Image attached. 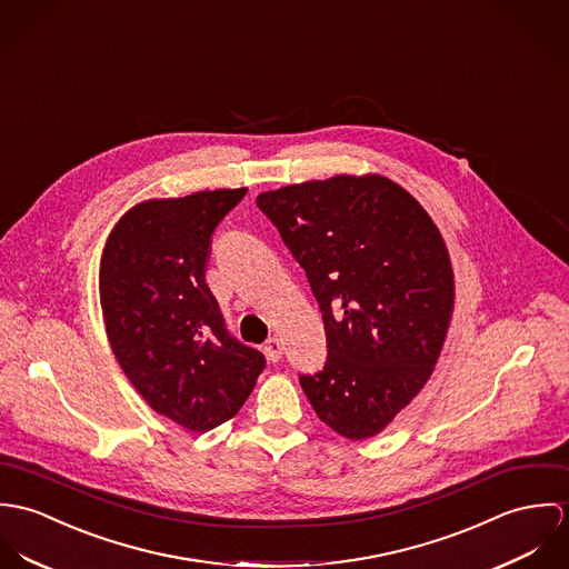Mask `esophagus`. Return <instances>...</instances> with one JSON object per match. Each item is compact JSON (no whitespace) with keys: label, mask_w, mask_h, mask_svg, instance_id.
I'll use <instances>...</instances> for the list:
<instances>
[{"label":"esophagus","mask_w":569,"mask_h":569,"mask_svg":"<svg viewBox=\"0 0 569 569\" xmlns=\"http://www.w3.org/2000/svg\"><path fill=\"white\" fill-rule=\"evenodd\" d=\"M263 351H266L270 362H279L281 353H283V342L279 338H268L266 345H263Z\"/></svg>","instance_id":"1"}]
</instances>
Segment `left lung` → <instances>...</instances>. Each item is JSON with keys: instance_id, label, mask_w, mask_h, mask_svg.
Segmentation results:
<instances>
[{"instance_id": "obj_1", "label": "left lung", "mask_w": 569, "mask_h": 569, "mask_svg": "<svg viewBox=\"0 0 569 569\" xmlns=\"http://www.w3.org/2000/svg\"><path fill=\"white\" fill-rule=\"evenodd\" d=\"M308 274L327 362L301 376L318 419L351 441L379 435L426 386L453 315L439 227L395 181L336 174L257 196Z\"/></svg>"}]
</instances>
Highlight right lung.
Masks as SVG:
<instances>
[{
    "label": "right lung",
    "mask_w": 569,
    "mask_h": 569,
    "mask_svg": "<svg viewBox=\"0 0 569 569\" xmlns=\"http://www.w3.org/2000/svg\"><path fill=\"white\" fill-rule=\"evenodd\" d=\"M244 193L143 200L118 220L100 259L102 318L124 376L154 412L190 432L236 417L266 367L229 336L204 283L211 233Z\"/></svg>",
    "instance_id": "obj_1"
}]
</instances>
